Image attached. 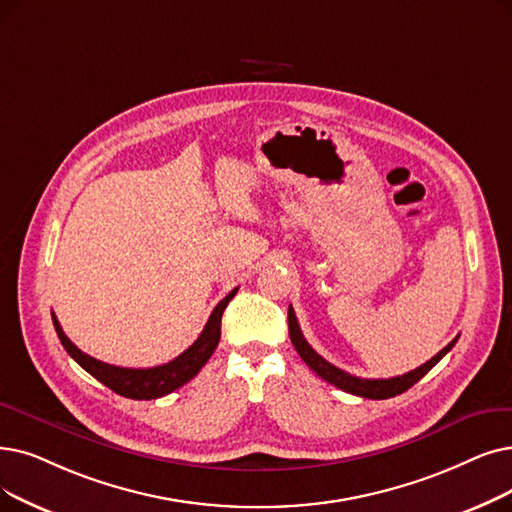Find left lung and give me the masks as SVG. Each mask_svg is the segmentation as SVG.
Here are the masks:
<instances>
[{"label": "left lung", "instance_id": "left-lung-1", "mask_svg": "<svg viewBox=\"0 0 512 512\" xmlns=\"http://www.w3.org/2000/svg\"><path fill=\"white\" fill-rule=\"evenodd\" d=\"M288 335H291V341L297 349V353L301 355V360L314 370L318 376H322L324 381H328L330 385H335L347 393H353V395H360V397H368V399H387V397H395L399 393L408 391L414 383H418L422 376H425L441 358L446 355L458 341V337L448 343L446 347H443L437 355H433V358L429 362H425L422 366H418L416 370L412 372H406L402 376H393V379H360V376H353L337 366H332L330 362H326L322 355H318L314 349H311V345L305 341L303 332L299 328V322H297V316H295V309L288 305Z\"/></svg>", "mask_w": 512, "mask_h": 512}]
</instances>
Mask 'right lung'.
Segmentation results:
<instances>
[{"instance_id": "right-lung-1", "label": "right lung", "mask_w": 512, "mask_h": 512, "mask_svg": "<svg viewBox=\"0 0 512 512\" xmlns=\"http://www.w3.org/2000/svg\"><path fill=\"white\" fill-rule=\"evenodd\" d=\"M236 291L238 288H234L232 293H228L215 305L213 314L209 316L201 332V337H198L182 355H177L175 360L154 368H121L113 364H104L92 358V355L83 353L69 337L64 335L58 318L54 316V311H52V322L66 353H69L85 372H90L102 385L129 399H157L186 385L190 379H194L198 370L207 364L221 337V316H224V309L228 307Z\"/></svg>"}]
</instances>
